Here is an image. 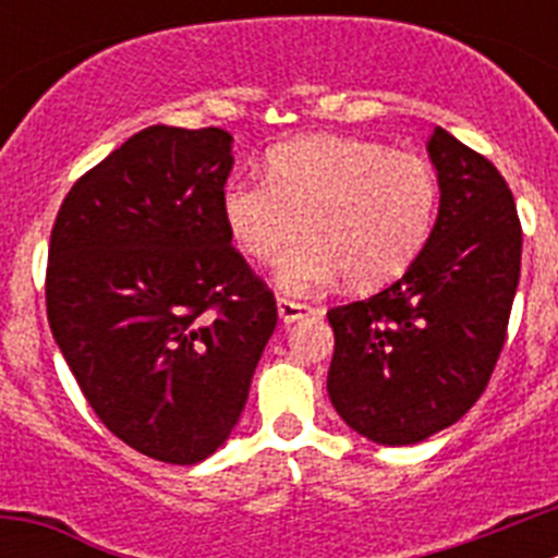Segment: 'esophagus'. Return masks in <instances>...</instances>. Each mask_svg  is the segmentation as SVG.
Segmentation results:
<instances>
[{
    "label": "esophagus",
    "instance_id": "obj_1",
    "mask_svg": "<svg viewBox=\"0 0 558 558\" xmlns=\"http://www.w3.org/2000/svg\"><path fill=\"white\" fill-rule=\"evenodd\" d=\"M276 310H279V318H282L284 324H293L299 322V318H304V315L315 313L310 304H302V302H293V299H284V295H279V302H276Z\"/></svg>",
    "mask_w": 558,
    "mask_h": 558
}]
</instances>
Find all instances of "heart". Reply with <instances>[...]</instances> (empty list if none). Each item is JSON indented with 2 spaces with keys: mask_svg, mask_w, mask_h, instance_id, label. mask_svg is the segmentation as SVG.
I'll use <instances>...</instances> for the list:
<instances>
[{
  "mask_svg": "<svg viewBox=\"0 0 558 558\" xmlns=\"http://www.w3.org/2000/svg\"><path fill=\"white\" fill-rule=\"evenodd\" d=\"M226 229L254 263L279 265V284L307 293L340 274L357 290L393 282L422 254L438 211V175L413 153L352 136H299L265 159V181L226 184Z\"/></svg>",
  "mask_w": 558,
  "mask_h": 558,
  "instance_id": "1",
  "label": "heart"
}]
</instances>
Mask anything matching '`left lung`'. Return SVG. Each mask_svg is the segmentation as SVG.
Masks as SVG:
<instances>
[{
    "label": "left lung",
    "mask_w": 558,
    "mask_h": 558,
    "mask_svg": "<svg viewBox=\"0 0 558 558\" xmlns=\"http://www.w3.org/2000/svg\"><path fill=\"white\" fill-rule=\"evenodd\" d=\"M427 153L441 201L422 254L391 288L327 313L335 411L388 447L418 445L475 405L520 282L522 229L506 179L445 128Z\"/></svg>",
    "instance_id": "left-lung-1"
}]
</instances>
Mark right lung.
Listing matches in <instances>:
<instances>
[{"instance_id":"add662e5","label":"right lung","mask_w":558,"mask_h":558,"mask_svg":"<svg viewBox=\"0 0 558 558\" xmlns=\"http://www.w3.org/2000/svg\"><path fill=\"white\" fill-rule=\"evenodd\" d=\"M231 133L150 125L58 209L47 318L102 425L165 463L229 438L276 329V299L231 245Z\"/></svg>"}]
</instances>
